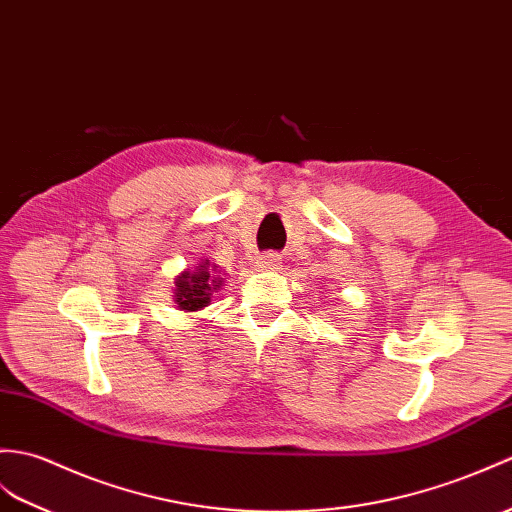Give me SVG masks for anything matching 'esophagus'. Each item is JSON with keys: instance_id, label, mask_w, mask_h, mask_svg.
Here are the masks:
<instances>
[{"instance_id": "1", "label": "esophagus", "mask_w": 512, "mask_h": 512, "mask_svg": "<svg viewBox=\"0 0 512 512\" xmlns=\"http://www.w3.org/2000/svg\"><path fill=\"white\" fill-rule=\"evenodd\" d=\"M255 264H257L259 270H275L281 264V257L277 253H264V255L257 257Z\"/></svg>"}]
</instances>
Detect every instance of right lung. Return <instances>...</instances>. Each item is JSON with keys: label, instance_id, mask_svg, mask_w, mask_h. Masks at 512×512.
Masks as SVG:
<instances>
[{"label": "right lung", "instance_id": "obj_1", "mask_svg": "<svg viewBox=\"0 0 512 512\" xmlns=\"http://www.w3.org/2000/svg\"><path fill=\"white\" fill-rule=\"evenodd\" d=\"M209 266V259H202L196 270H185L176 277L174 303L178 310L198 312L209 305L211 294L222 285V279Z\"/></svg>", "mask_w": 512, "mask_h": 512}]
</instances>
